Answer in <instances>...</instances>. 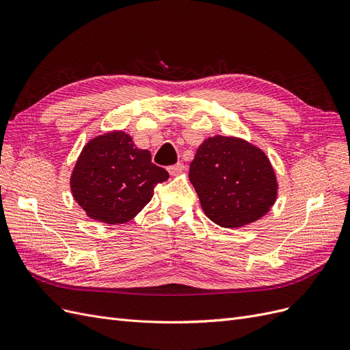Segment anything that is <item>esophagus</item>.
Instances as JSON below:
<instances>
[{
  "mask_svg": "<svg viewBox=\"0 0 350 350\" xmlns=\"http://www.w3.org/2000/svg\"><path fill=\"white\" fill-rule=\"evenodd\" d=\"M183 171H184V163H181V162H178V163L167 167V172L171 175H178V174H181Z\"/></svg>",
  "mask_w": 350,
  "mask_h": 350,
  "instance_id": "obj_1",
  "label": "esophagus"
}]
</instances>
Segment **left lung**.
Instances as JSON below:
<instances>
[{"label":"left lung","mask_w":350,"mask_h":350,"mask_svg":"<svg viewBox=\"0 0 350 350\" xmlns=\"http://www.w3.org/2000/svg\"><path fill=\"white\" fill-rule=\"evenodd\" d=\"M189 181L206 216L221 228L252 224L278 197L276 174L266 153L237 137L204 140L189 165Z\"/></svg>","instance_id":"1"}]
</instances>
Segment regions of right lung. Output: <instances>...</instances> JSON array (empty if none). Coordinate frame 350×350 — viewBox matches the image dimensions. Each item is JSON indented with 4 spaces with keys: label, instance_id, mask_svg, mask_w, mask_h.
<instances>
[{
    "label": "right lung",
    "instance_id": "right-lung-1",
    "mask_svg": "<svg viewBox=\"0 0 350 350\" xmlns=\"http://www.w3.org/2000/svg\"><path fill=\"white\" fill-rule=\"evenodd\" d=\"M167 178L163 167L152 163L149 150L139 149L124 131H111L84 146L70 185L89 217L120 225L139 213Z\"/></svg>",
    "mask_w": 350,
    "mask_h": 350
}]
</instances>
